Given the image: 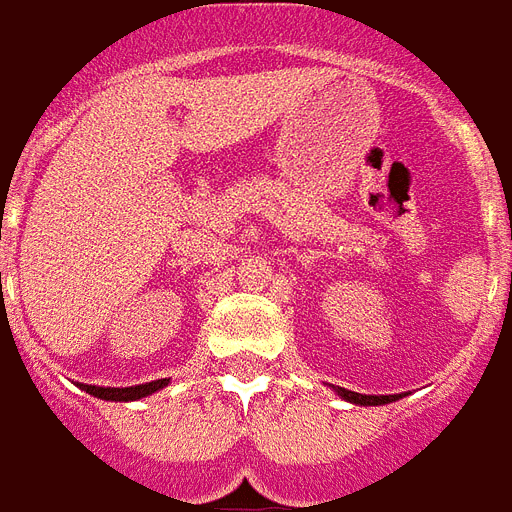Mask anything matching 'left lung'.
<instances>
[{"mask_svg":"<svg viewBox=\"0 0 512 512\" xmlns=\"http://www.w3.org/2000/svg\"><path fill=\"white\" fill-rule=\"evenodd\" d=\"M335 394L346 399L351 404H365V407H378V404H388V402H396L399 396H367V394H357V391H349V388H335Z\"/></svg>","mask_w":512,"mask_h":512,"instance_id":"1","label":"left lung"}]
</instances>
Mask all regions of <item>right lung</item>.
Segmentation results:
<instances>
[{
  "instance_id": "right-lung-1",
  "label": "right lung",
  "mask_w": 512,
  "mask_h": 512,
  "mask_svg": "<svg viewBox=\"0 0 512 512\" xmlns=\"http://www.w3.org/2000/svg\"><path fill=\"white\" fill-rule=\"evenodd\" d=\"M87 394L97 396V399H105V402H134V399H142V396H150L155 391H161L163 386H169V380H153V383H142V386H129V388H102V386H87V383H79Z\"/></svg>"
}]
</instances>
